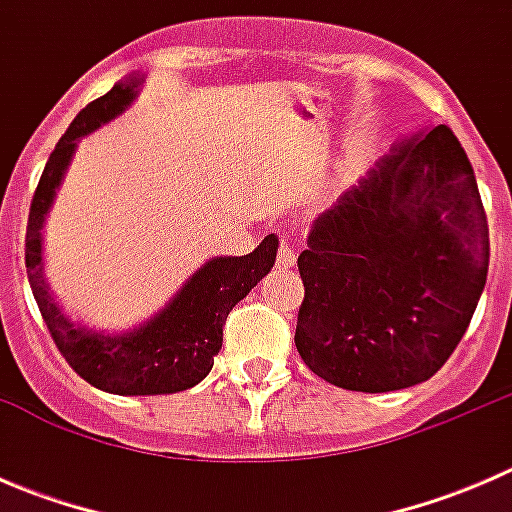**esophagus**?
<instances>
[{"mask_svg":"<svg viewBox=\"0 0 512 512\" xmlns=\"http://www.w3.org/2000/svg\"><path fill=\"white\" fill-rule=\"evenodd\" d=\"M294 262H297V252L289 245L287 237H282L280 252H277V267H280V270H289V267H294Z\"/></svg>","mask_w":512,"mask_h":512,"instance_id":"1","label":"esophagus"}]
</instances>
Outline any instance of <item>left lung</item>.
Instances as JSON below:
<instances>
[{
  "instance_id": "left-lung-1",
  "label": "left lung",
  "mask_w": 512,
  "mask_h": 512,
  "mask_svg": "<svg viewBox=\"0 0 512 512\" xmlns=\"http://www.w3.org/2000/svg\"><path fill=\"white\" fill-rule=\"evenodd\" d=\"M488 260V218L466 151L448 126L423 128L314 220L297 257V352L349 391L421 384L466 334Z\"/></svg>"
}]
</instances>
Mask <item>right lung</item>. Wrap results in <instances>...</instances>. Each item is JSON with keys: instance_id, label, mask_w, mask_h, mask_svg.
<instances>
[{"instance_id": "add662e5", "label": "right lung", "mask_w": 512, "mask_h": 512, "mask_svg": "<svg viewBox=\"0 0 512 512\" xmlns=\"http://www.w3.org/2000/svg\"><path fill=\"white\" fill-rule=\"evenodd\" d=\"M138 84V79L116 84L74 118L46 160L29 208L24 240L29 285L56 349L81 379L96 389L121 396L175 394L200 384L210 374L215 354L223 347V327L230 309L272 270L277 257V237L267 235L250 255L205 262V267L190 277L188 285L175 294L163 312L143 327L116 337L76 327L61 314L41 275L44 215L74 156L76 141L118 116L133 101Z\"/></svg>"}]
</instances>
